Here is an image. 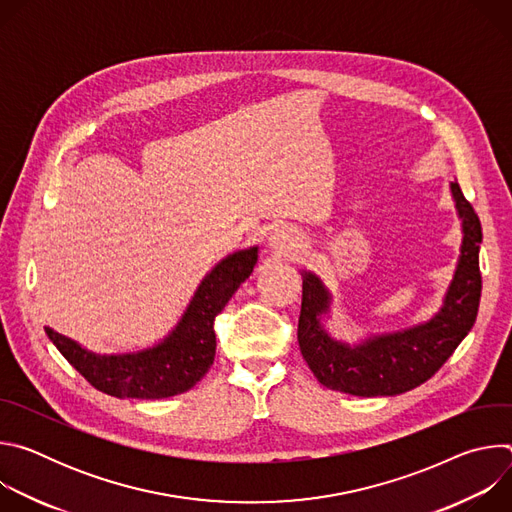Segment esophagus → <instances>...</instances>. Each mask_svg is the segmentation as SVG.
Wrapping results in <instances>:
<instances>
[{"mask_svg":"<svg viewBox=\"0 0 512 512\" xmlns=\"http://www.w3.org/2000/svg\"><path fill=\"white\" fill-rule=\"evenodd\" d=\"M302 245V237L296 229L291 227H277L271 235H269V247L277 253H294L298 251Z\"/></svg>","mask_w":512,"mask_h":512,"instance_id":"34e87169","label":"esophagus"}]
</instances>
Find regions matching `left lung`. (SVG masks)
<instances>
[{
	"mask_svg": "<svg viewBox=\"0 0 512 512\" xmlns=\"http://www.w3.org/2000/svg\"><path fill=\"white\" fill-rule=\"evenodd\" d=\"M450 190L462 221V245L442 306L429 320L371 334L356 344L338 340L326 328L330 289L316 273L302 269L298 342L308 367L324 387L356 397H391L411 391L440 371L472 330L482 291L478 267L482 227L456 180Z\"/></svg>",
	"mask_w": 512,
	"mask_h": 512,
	"instance_id": "8db88e82",
	"label": "left lung"
}]
</instances>
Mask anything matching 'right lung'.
<instances>
[{"mask_svg":"<svg viewBox=\"0 0 512 512\" xmlns=\"http://www.w3.org/2000/svg\"><path fill=\"white\" fill-rule=\"evenodd\" d=\"M257 257L259 247L255 245L218 261L198 283L178 324L150 348L97 354L48 326H44L46 336L95 389L111 397L166 399L180 395L208 373L216 352L214 318L253 273Z\"/></svg>","mask_w":512,"mask_h":512,"instance_id":"obj_1","label":"right lung"}]
</instances>
